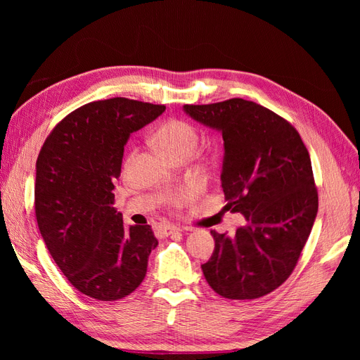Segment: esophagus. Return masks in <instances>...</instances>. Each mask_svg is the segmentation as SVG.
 Returning a JSON list of instances; mask_svg holds the SVG:
<instances>
[{"label":"esophagus","instance_id":"esophagus-1","mask_svg":"<svg viewBox=\"0 0 360 360\" xmlns=\"http://www.w3.org/2000/svg\"><path fill=\"white\" fill-rule=\"evenodd\" d=\"M179 231H180V228L174 226V225H160L159 230H158V233L160 234V237H168V236L176 234V233H179Z\"/></svg>","mask_w":360,"mask_h":360}]
</instances>
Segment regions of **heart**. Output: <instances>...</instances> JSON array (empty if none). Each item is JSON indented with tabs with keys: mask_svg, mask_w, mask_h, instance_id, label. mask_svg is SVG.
Masks as SVG:
<instances>
[{
	"mask_svg": "<svg viewBox=\"0 0 360 360\" xmlns=\"http://www.w3.org/2000/svg\"><path fill=\"white\" fill-rule=\"evenodd\" d=\"M198 134L189 123L183 120H169L163 123L156 132V144L165 156H172L186 151L192 153V150L197 146ZM180 197L177 202L181 200Z\"/></svg>",
	"mask_w": 360,
	"mask_h": 360,
	"instance_id": "heart-1",
	"label": "heart"
}]
</instances>
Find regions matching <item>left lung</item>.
I'll return each instance as SVG.
<instances>
[{"label": "left lung", "mask_w": 360, "mask_h": 360, "mask_svg": "<svg viewBox=\"0 0 360 360\" xmlns=\"http://www.w3.org/2000/svg\"><path fill=\"white\" fill-rule=\"evenodd\" d=\"M183 111L222 135L225 207L246 219L233 237L210 231L214 250L201 266L204 278L225 299L266 296L291 275L317 217L308 150L288 122L255 102L184 105Z\"/></svg>", "instance_id": "left-lung-1"}]
</instances>
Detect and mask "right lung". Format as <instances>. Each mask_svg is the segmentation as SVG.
Here are the masks:
<instances>
[{
	"instance_id": "obj_1",
	"label": "right lung",
	"mask_w": 360,
	"mask_h": 360,
	"mask_svg": "<svg viewBox=\"0 0 360 360\" xmlns=\"http://www.w3.org/2000/svg\"><path fill=\"white\" fill-rule=\"evenodd\" d=\"M163 111L124 97L86 103L61 120L39 153L40 234L64 276L91 299H123L146 278L158 240L150 225L123 224L112 207L114 181L130 135Z\"/></svg>"
}]
</instances>
